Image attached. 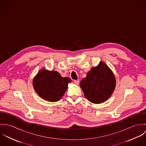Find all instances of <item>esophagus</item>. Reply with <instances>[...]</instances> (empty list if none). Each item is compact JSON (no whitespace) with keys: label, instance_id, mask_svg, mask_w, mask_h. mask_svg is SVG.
Here are the masks:
<instances>
[{"label":"esophagus","instance_id":"obj_1","mask_svg":"<svg viewBox=\"0 0 146 146\" xmlns=\"http://www.w3.org/2000/svg\"><path fill=\"white\" fill-rule=\"evenodd\" d=\"M74 83L75 84H76V85H78V84H79V80H74Z\"/></svg>","mask_w":146,"mask_h":146}]
</instances>
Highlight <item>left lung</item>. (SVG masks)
I'll list each match as a JSON object with an SVG mask.
<instances>
[{"label":"left lung","instance_id":"1","mask_svg":"<svg viewBox=\"0 0 146 146\" xmlns=\"http://www.w3.org/2000/svg\"><path fill=\"white\" fill-rule=\"evenodd\" d=\"M115 85L116 80L113 72L103 62L91 68L86 77L80 83L85 97L95 104L107 101L112 94Z\"/></svg>","mask_w":146,"mask_h":146}]
</instances>
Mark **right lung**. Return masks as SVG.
Segmentation results:
<instances>
[{"mask_svg": "<svg viewBox=\"0 0 146 146\" xmlns=\"http://www.w3.org/2000/svg\"><path fill=\"white\" fill-rule=\"evenodd\" d=\"M71 82L69 78H62L54 71L41 70L33 80V86L38 95L44 100L56 102L60 100Z\"/></svg>", "mask_w": 146, "mask_h": 146, "instance_id": "1", "label": "right lung"}]
</instances>
